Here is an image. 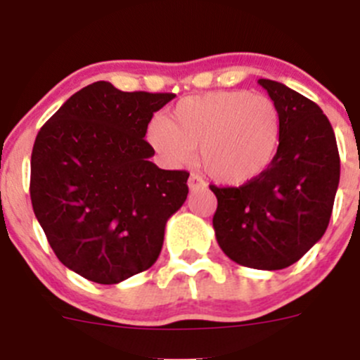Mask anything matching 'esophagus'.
Returning a JSON list of instances; mask_svg holds the SVG:
<instances>
[{
    "label": "esophagus",
    "mask_w": 360,
    "mask_h": 360,
    "mask_svg": "<svg viewBox=\"0 0 360 360\" xmlns=\"http://www.w3.org/2000/svg\"><path fill=\"white\" fill-rule=\"evenodd\" d=\"M188 186H190V190H197V188L205 186V181L200 176H197V174H191L190 179H188Z\"/></svg>",
    "instance_id": "esophagus-1"
}]
</instances>
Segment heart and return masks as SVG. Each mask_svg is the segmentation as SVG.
Segmentation results:
<instances>
[{"mask_svg":"<svg viewBox=\"0 0 360 360\" xmlns=\"http://www.w3.org/2000/svg\"><path fill=\"white\" fill-rule=\"evenodd\" d=\"M146 137L169 165H186L198 150L214 181L240 186L259 177L277 157L282 116L264 94L221 90L179 101L169 120H151Z\"/></svg>","mask_w":360,"mask_h":360,"instance_id":"obj_1","label":"heart"}]
</instances>
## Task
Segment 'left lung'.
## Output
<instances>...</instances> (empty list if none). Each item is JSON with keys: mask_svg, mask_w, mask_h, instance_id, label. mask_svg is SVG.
Wrapping results in <instances>:
<instances>
[{"mask_svg": "<svg viewBox=\"0 0 360 360\" xmlns=\"http://www.w3.org/2000/svg\"><path fill=\"white\" fill-rule=\"evenodd\" d=\"M282 116L271 165L238 188L210 186L217 198L216 238L235 263L282 270L304 256L328 230L340 183V155L328 116L284 83L261 78Z\"/></svg>", "mask_w": 360, "mask_h": 360, "instance_id": "left-lung-1", "label": "left lung"}]
</instances>
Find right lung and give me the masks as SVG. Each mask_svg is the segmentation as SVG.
Listing matches in <instances>:
<instances>
[{"instance_id":"right-lung-1","label":"right lung","mask_w":360,"mask_h":360,"mask_svg":"<svg viewBox=\"0 0 360 360\" xmlns=\"http://www.w3.org/2000/svg\"><path fill=\"white\" fill-rule=\"evenodd\" d=\"M174 97L96 82L36 136L32 210L60 263L86 281L118 284L148 270L186 200L190 174L158 169L144 139L153 112Z\"/></svg>"}]
</instances>
